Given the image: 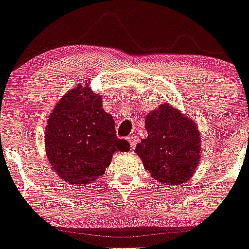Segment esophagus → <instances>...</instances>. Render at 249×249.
<instances>
[{"instance_id":"obj_1","label":"esophagus","mask_w":249,"mask_h":249,"mask_svg":"<svg viewBox=\"0 0 249 249\" xmlns=\"http://www.w3.org/2000/svg\"><path fill=\"white\" fill-rule=\"evenodd\" d=\"M127 140H128V142H129V145H130V149H135V146H136V140H135V138L134 136H132V135H129L127 138Z\"/></svg>"}]
</instances>
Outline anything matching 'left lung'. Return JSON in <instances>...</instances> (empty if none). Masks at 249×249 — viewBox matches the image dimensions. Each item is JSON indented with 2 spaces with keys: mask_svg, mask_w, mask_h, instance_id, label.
Instances as JSON below:
<instances>
[{
  "mask_svg": "<svg viewBox=\"0 0 249 249\" xmlns=\"http://www.w3.org/2000/svg\"><path fill=\"white\" fill-rule=\"evenodd\" d=\"M146 139L135 153L156 180L180 185L191 179L202 156L200 134L194 120L170 103H162L147 114Z\"/></svg>",
  "mask_w": 249,
  "mask_h": 249,
  "instance_id": "obj_1",
  "label": "left lung"
}]
</instances>
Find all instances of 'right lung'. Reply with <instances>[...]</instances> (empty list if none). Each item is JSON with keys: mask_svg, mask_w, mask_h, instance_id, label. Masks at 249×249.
Wrapping results in <instances>:
<instances>
[{"mask_svg": "<svg viewBox=\"0 0 249 249\" xmlns=\"http://www.w3.org/2000/svg\"><path fill=\"white\" fill-rule=\"evenodd\" d=\"M45 149L54 172L72 185L102 177L116 151L129 143L115 134V122L102 107V96L78 84L61 97L45 128Z\"/></svg>", "mask_w": 249, "mask_h": 249, "instance_id": "right-lung-1", "label": "right lung"}]
</instances>
